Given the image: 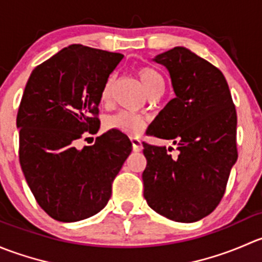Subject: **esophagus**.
I'll use <instances>...</instances> for the list:
<instances>
[{
  "label": "esophagus",
  "instance_id": "34e87169",
  "mask_svg": "<svg viewBox=\"0 0 262 262\" xmlns=\"http://www.w3.org/2000/svg\"><path fill=\"white\" fill-rule=\"evenodd\" d=\"M132 141V146H133V150L134 152H141L142 148H143V146H142V141L139 138H136V137H133V138H130Z\"/></svg>",
  "mask_w": 262,
  "mask_h": 262
}]
</instances>
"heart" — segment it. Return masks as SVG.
I'll return each mask as SVG.
<instances>
[{
    "instance_id": "obj_1",
    "label": "heart",
    "mask_w": 262,
    "mask_h": 262,
    "mask_svg": "<svg viewBox=\"0 0 262 262\" xmlns=\"http://www.w3.org/2000/svg\"><path fill=\"white\" fill-rule=\"evenodd\" d=\"M139 80L143 84L144 90L147 91L148 95L153 94L157 90H161L165 87V82H163L162 76L157 72L156 70L150 67H141L137 71ZM113 87H114V76L107 77L105 81L104 86L101 90V101L107 102L112 97ZM144 126H146V120L142 116L134 114L132 112H126V110H121L116 114L109 116L106 119V128L113 129V130H119L121 133L126 134V136H139L143 132Z\"/></svg>"
}]
</instances>
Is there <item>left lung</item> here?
<instances>
[{"mask_svg": "<svg viewBox=\"0 0 262 262\" xmlns=\"http://www.w3.org/2000/svg\"><path fill=\"white\" fill-rule=\"evenodd\" d=\"M153 60L167 68L175 97L147 134L172 141L179 155L143 142V195L156 213L191 223L209 215L226 192L238 157L236 107L223 73L191 50L175 47Z\"/></svg>", "mask_w": 262, "mask_h": 262, "instance_id": "left-lung-1", "label": "left lung"}]
</instances>
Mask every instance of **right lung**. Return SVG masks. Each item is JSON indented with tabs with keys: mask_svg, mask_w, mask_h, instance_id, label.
Listing matches in <instances>:
<instances>
[{
	"mask_svg": "<svg viewBox=\"0 0 262 262\" xmlns=\"http://www.w3.org/2000/svg\"><path fill=\"white\" fill-rule=\"evenodd\" d=\"M123 57L72 44L39 64L26 83L16 118L18 158L34 198L55 221H82L104 209L130 155L128 137L113 129L77 147L99 130L102 86Z\"/></svg>",
	"mask_w": 262,
	"mask_h": 262,
	"instance_id": "add662e5",
	"label": "right lung"
}]
</instances>
